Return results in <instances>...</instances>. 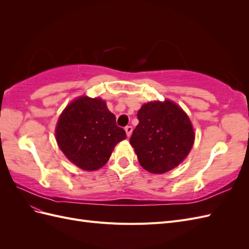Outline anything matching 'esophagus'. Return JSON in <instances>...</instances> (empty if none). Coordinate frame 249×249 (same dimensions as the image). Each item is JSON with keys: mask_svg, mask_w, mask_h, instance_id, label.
I'll return each mask as SVG.
<instances>
[{"mask_svg": "<svg viewBox=\"0 0 249 249\" xmlns=\"http://www.w3.org/2000/svg\"><path fill=\"white\" fill-rule=\"evenodd\" d=\"M124 130H125V133H126V136L130 137L132 135V132H133V127L131 125H127V126H125Z\"/></svg>", "mask_w": 249, "mask_h": 249, "instance_id": "obj_1", "label": "esophagus"}]
</instances>
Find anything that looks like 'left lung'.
Segmentation results:
<instances>
[{
    "label": "left lung",
    "mask_w": 249,
    "mask_h": 249,
    "mask_svg": "<svg viewBox=\"0 0 249 249\" xmlns=\"http://www.w3.org/2000/svg\"><path fill=\"white\" fill-rule=\"evenodd\" d=\"M130 139L145 170L161 175L182 163L194 143V130L184 110L171 101L143 105Z\"/></svg>",
    "instance_id": "left-lung-1"
}]
</instances>
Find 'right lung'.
<instances>
[{
    "label": "right lung",
    "mask_w": 249,
    "mask_h": 249,
    "mask_svg": "<svg viewBox=\"0 0 249 249\" xmlns=\"http://www.w3.org/2000/svg\"><path fill=\"white\" fill-rule=\"evenodd\" d=\"M124 129L116 125L115 115L102 99L80 96L60 115L56 140L71 163L83 170L103 167L118 142L125 139Z\"/></svg>",
    "instance_id": "1"
}]
</instances>
